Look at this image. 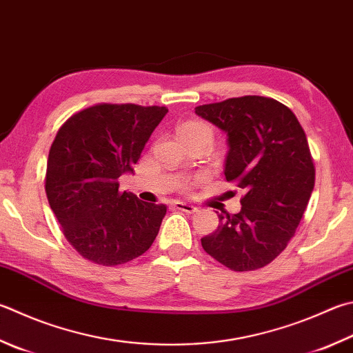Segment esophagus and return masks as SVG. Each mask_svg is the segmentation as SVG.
Masks as SVG:
<instances>
[{
  "label": "esophagus",
  "instance_id": "obj_1",
  "mask_svg": "<svg viewBox=\"0 0 353 353\" xmlns=\"http://www.w3.org/2000/svg\"><path fill=\"white\" fill-rule=\"evenodd\" d=\"M172 205H174V209L185 212V214H195V212L198 210V208H195V205L188 204V203H181V201H175Z\"/></svg>",
  "mask_w": 353,
  "mask_h": 353
}]
</instances>
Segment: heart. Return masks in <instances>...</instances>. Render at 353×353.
Listing matches in <instances>:
<instances>
[{
	"label": "heart",
	"mask_w": 353,
	"mask_h": 353,
	"mask_svg": "<svg viewBox=\"0 0 353 353\" xmlns=\"http://www.w3.org/2000/svg\"><path fill=\"white\" fill-rule=\"evenodd\" d=\"M192 128H208V125H204V124H201V123H188V124L183 125L181 130H183V129H192Z\"/></svg>",
	"instance_id": "b5f03b06"
}]
</instances>
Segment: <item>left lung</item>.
<instances>
[{
	"label": "left lung",
	"mask_w": 353,
	"mask_h": 353,
	"mask_svg": "<svg viewBox=\"0 0 353 353\" xmlns=\"http://www.w3.org/2000/svg\"><path fill=\"white\" fill-rule=\"evenodd\" d=\"M195 114L228 134L224 175L244 192L241 210L219 214L203 249L230 270L261 269L288 248L314 190L307 138L294 112L274 98H229L198 105Z\"/></svg>",
	"instance_id": "obj_1"
}]
</instances>
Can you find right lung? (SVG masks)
I'll use <instances>...</instances> for the list:
<instances>
[{
  "label": "right lung",
  "instance_id": "obj_1",
  "mask_svg": "<svg viewBox=\"0 0 353 353\" xmlns=\"http://www.w3.org/2000/svg\"><path fill=\"white\" fill-rule=\"evenodd\" d=\"M168 109L95 104L73 114L53 139L46 195L65 239L83 258L119 265L149 250L165 215L164 204L119 192Z\"/></svg>",
  "mask_w": 353,
  "mask_h": 353
}]
</instances>
